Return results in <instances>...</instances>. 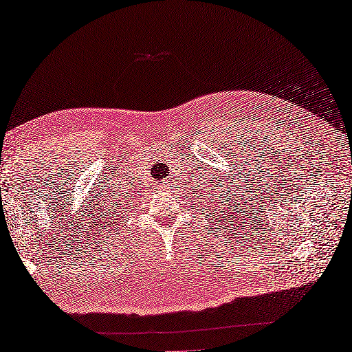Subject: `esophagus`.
<instances>
[{"label":"esophagus","mask_w":352,"mask_h":352,"mask_svg":"<svg viewBox=\"0 0 352 352\" xmlns=\"http://www.w3.org/2000/svg\"><path fill=\"white\" fill-rule=\"evenodd\" d=\"M164 184H166V185H167V182H164Z\"/></svg>","instance_id":"obj_1"}]
</instances>
